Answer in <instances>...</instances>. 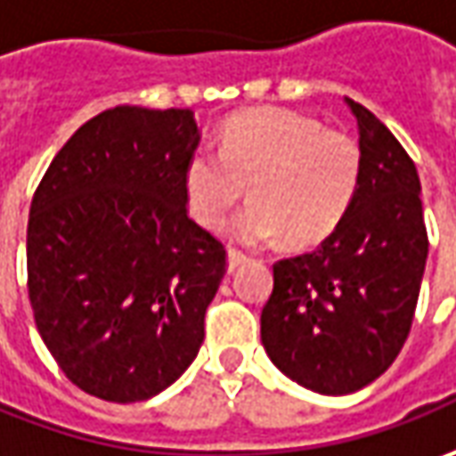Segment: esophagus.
Returning <instances> with one entry per match:
<instances>
[{
  "label": "esophagus",
  "instance_id": "obj_1",
  "mask_svg": "<svg viewBox=\"0 0 456 456\" xmlns=\"http://www.w3.org/2000/svg\"><path fill=\"white\" fill-rule=\"evenodd\" d=\"M227 259H229V273H234V270H237L242 262H247V255H244L242 249H234V247H232V249H229Z\"/></svg>",
  "mask_w": 456,
  "mask_h": 456
}]
</instances>
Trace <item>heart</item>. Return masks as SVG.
<instances>
[{
	"instance_id": "heart-1",
	"label": "heart",
	"mask_w": 456,
	"mask_h": 456,
	"mask_svg": "<svg viewBox=\"0 0 456 456\" xmlns=\"http://www.w3.org/2000/svg\"><path fill=\"white\" fill-rule=\"evenodd\" d=\"M363 153L348 134L282 110L237 116L219 135V151L199 146L183 171L189 209L219 227L249 186L255 199L227 232L244 244H265L282 232L292 244L328 237L358 194Z\"/></svg>"
}]
</instances>
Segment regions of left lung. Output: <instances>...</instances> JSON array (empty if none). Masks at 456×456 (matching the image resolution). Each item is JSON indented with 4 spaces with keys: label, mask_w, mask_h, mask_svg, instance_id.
I'll return each mask as SVG.
<instances>
[{
    "label": "left lung",
    "mask_w": 456,
    "mask_h": 456,
    "mask_svg": "<svg viewBox=\"0 0 456 456\" xmlns=\"http://www.w3.org/2000/svg\"><path fill=\"white\" fill-rule=\"evenodd\" d=\"M363 174L343 222L313 252L273 265L262 343L277 369L318 394H354L384 373L414 322L429 237L421 183L394 134L361 102Z\"/></svg>",
    "instance_id": "1"
}]
</instances>
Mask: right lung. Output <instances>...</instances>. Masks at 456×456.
<instances>
[{
	"instance_id": "right-lung-1",
	"label": "right lung",
	"mask_w": 456,
	"mask_h": 456,
	"mask_svg": "<svg viewBox=\"0 0 456 456\" xmlns=\"http://www.w3.org/2000/svg\"><path fill=\"white\" fill-rule=\"evenodd\" d=\"M191 108L116 105L83 123L35 189L27 290L45 346L90 396L146 401L197 358L227 249L189 216Z\"/></svg>"
}]
</instances>
